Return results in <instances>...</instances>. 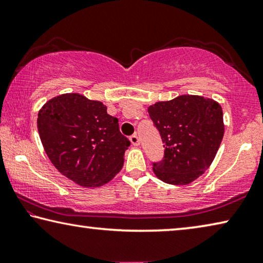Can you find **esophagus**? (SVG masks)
<instances>
[{
    "instance_id": "34e87169",
    "label": "esophagus",
    "mask_w": 263,
    "mask_h": 263,
    "mask_svg": "<svg viewBox=\"0 0 263 263\" xmlns=\"http://www.w3.org/2000/svg\"><path fill=\"white\" fill-rule=\"evenodd\" d=\"M130 142H131V144L133 145V146H138V145H139V138H138V136H137V135L131 136V137H130Z\"/></svg>"
}]
</instances>
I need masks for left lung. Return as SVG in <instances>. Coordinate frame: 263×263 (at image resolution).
I'll return each instance as SVG.
<instances>
[{
	"instance_id": "obj_1",
	"label": "left lung",
	"mask_w": 263,
	"mask_h": 263,
	"mask_svg": "<svg viewBox=\"0 0 263 263\" xmlns=\"http://www.w3.org/2000/svg\"><path fill=\"white\" fill-rule=\"evenodd\" d=\"M158 128L165 156L155 163V175L174 185H186L204 174L215 159L224 135L219 103L210 98L182 94L147 107Z\"/></svg>"
}]
</instances>
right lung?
Masks as SVG:
<instances>
[{
    "label": "right lung",
    "mask_w": 263,
    "mask_h": 263,
    "mask_svg": "<svg viewBox=\"0 0 263 263\" xmlns=\"http://www.w3.org/2000/svg\"><path fill=\"white\" fill-rule=\"evenodd\" d=\"M37 131L53 165L84 187L112 181L123 167L130 145L107 107L79 93L60 94L47 101L37 113Z\"/></svg>",
    "instance_id": "add662e5"
}]
</instances>
